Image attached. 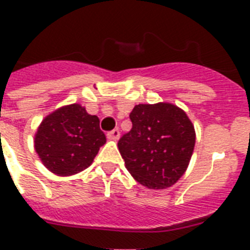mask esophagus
Returning a JSON list of instances; mask_svg holds the SVG:
<instances>
[{
  "mask_svg": "<svg viewBox=\"0 0 250 250\" xmlns=\"http://www.w3.org/2000/svg\"><path fill=\"white\" fill-rule=\"evenodd\" d=\"M119 136H121V132H119V129L118 128H115V129H113V131L107 132V137H109V139H111V140H118V139H119Z\"/></svg>",
  "mask_w": 250,
  "mask_h": 250,
  "instance_id": "34e87169",
  "label": "esophagus"
}]
</instances>
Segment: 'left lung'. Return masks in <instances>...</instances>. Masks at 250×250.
<instances>
[{
	"instance_id": "obj_1",
	"label": "left lung",
	"mask_w": 250,
	"mask_h": 250,
	"mask_svg": "<svg viewBox=\"0 0 250 250\" xmlns=\"http://www.w3.org/2000/svg\"><path fill=\"white\" fill-rule=\"evenodd\" d=\"M132 128L118 141L125 168L150 189L174 186L186 172L196 133L180 107L160 102L136 105L129 114Z\"/></svg>"
}]
</instances>
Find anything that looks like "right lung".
<instances>
[{
  "mask_svg": "<svg viewBox=\"0 0 250 250\" xmlns=\"http://www.w3.org/2000/svg\"><path fill=\"white\" fill-rule=\"evenodd\" d=\"M106 143L100 119L79 104L53 111L35 135V150L44 166L60 176L78 174L93 162Z\"/></svg>",
  "mask_w": 250,
  "mask_h": 250,
  "instance_id": "add662e5",
  "label": "right lung"
}]
</instances>
